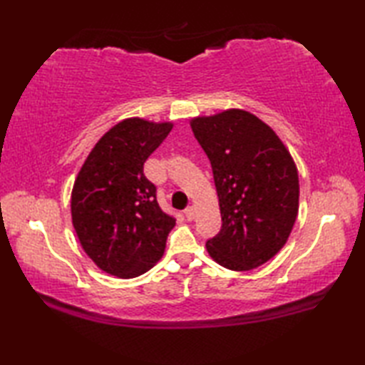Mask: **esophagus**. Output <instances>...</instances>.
Listing matches in <instances>:
<instances>
[{"instance_id": "obj_1", "label": "esophagus", "mask_w": 365, "mask_h": 365, "mask_svg": "<svg viewBox=\"0 0 365 365\" xmlns=\"http://www.w3.org/2000/svg\"><path fill=\"white\" fill-rule=\"evenodd\" d=\"M185 218H187L188 221H191V220H195V215H196V208L192 207V205H190V207H187L185 208Z\"/></svg>"}]
</instances>
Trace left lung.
I'll use <instances>...</instances> for the list:
<instances>
[{
    "mask_svg": "<svg viewBox=\"0 0 365 365\" xmlns=\"http://www.w3.org/2000/svg\"><path fill=\"white\" fill-rule=\"evenodd\" d=\"M190 125L210 160L222 220L207 251L224 268H257L282 250L297 221L292 155L273 128L243 110L195 118Z\"/></svg>",
    "mask_w": 365,
    "mask_h": 365,
    "instance_id": "left-lung-1",
    "label": "left lung"
}]
</instances>
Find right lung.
Instances as JSON below:
<instances>
[{
  "mask_svg": "<svg viewBox=\"0 0 365 365\" xmlns=\"http://www.w3.org/2000/svg\"><path fill=\"white\" fill-rule=\"evenodd\" d=\"M170 130V122L122 120L98 139L80 169L72 222L84 252L105 273L136 277L163 257L175 220L160 208L144 163Z\"/></svg>",
  "mask_w": 365,
  "mask_h": 365,
  "instance_id": "obj_1",
  "label": "right lung"
}]
</instances>
